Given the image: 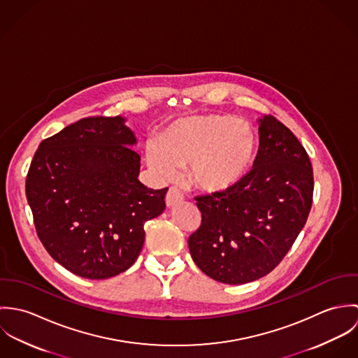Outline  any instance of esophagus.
<instances>
[{
  "mask_svg": "<svg viewBox=\"0 0 358 358\" xmlns=\"http://www.w3.org/2000/svg\"><path fill=\"white\" fill-rule=\"evenodd\" d=\"M182 201H183V194L176 187H171L166 193V197H165L166 206L173 208V206L180 204Z\"/></svg>",
  "mask_w": 358,
  "mask_h": 358,
  "instance_id": "obj_1",
  "label": "esophagus"
}]
</instances>
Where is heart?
Returning <instances> with one entry per match:
<instances>
[{
    "label": "heart",
    "instance_id": "b5f03b06",
    "mask_svg": "<svg viewBox=\"0 0 358 358\" xmlns=\"http://www.w3.org/2000/svg\"><path fill=\"white\" fill-rule=\"evenodd\" d=\"M255 129L231 115H199L172 122L146 143V162L162 180H173L189 165V179L200 190L222 194L238 186L255 164Z\"/></svg>",
    "mask_w": 358,
    "mask_h": 358
}]
</instances>
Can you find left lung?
Returning a JSON list of instances; mask_svg holds the SVG:
<instances>
[{
    "label": "left lung",
    "mask_w": 358,
    "mask_h": 358,
    "mask_svg": "<svg viewBox=\"0 0 358 358\" xmlns=\"http://www.w3.org/2000/svg\"><path fill=\"white\" fill-rule=\"evenodd\" d=\"M313 168L298 138L275 117L259 118V152L233 190L196 197L201 226L189 237L194 263L223 284L268 274L291 250L313 203Z\"/></svg>",
    "instance_id": "obj_1"
}]
</instances>
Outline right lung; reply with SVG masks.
<instances>
[{"instance_id": "right-lung-1", "label": "right lung", "mask_w": 358, "mask_h": 358, "mask_svg": "<svg viewBox=\"0 0 358 358\" xmlns=\"http://www.w3.org/2000/svg\"><path fill=\"white\" fill-rule=\"evenodd\" d=\"M124 117L83 118L43 141L26 178L37 236L64 268L104 280L142 251L145 223L165 209L168 187L139 182L141 157Z\"/></svg>"}]
</instances>
